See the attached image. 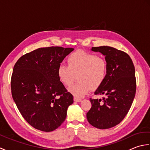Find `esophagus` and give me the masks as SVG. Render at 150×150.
<instances>
[{
	"label": "esophagus",
	"mask_w": 150,
	"mask_h": 150,
	"mask_svg": "<svg viewBox=\"0 0 150 150\" xmlns=\"http://www.w3.org/2000/svg\"><path fill=\"white\" fill-rule=\"evenodd\" d=\"M73 100H74L75 102H77V103H80V102H81V98H77V97H74V98H73Z\"/></svg>",
	"instance_id": "obj_1"
}]
</instances>
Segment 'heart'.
<instances>
[{
	"label": "heart",
	"instance_id": "heart-1",
	"mask_svg": "<svg viewBox=\"0 0 150 150\" xmlns=\"http://www.w3.org/2000/svg\"><path fill=\"white\" fill-rule=\"evenodd\" d=\"M68 66L60 64L57 73L60 82L69 86L77 75V83L68 88L77 98L83 97L91 89L96 90L103 83L107 74V62L103 57L84 51L72 53L67 59Z\"/></svg>",
	"mask_w": 150,
	"mask_h": 150
}]
</instances>
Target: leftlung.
<instances>
[{"label": "left lung", "instance_id": "8db88e82", "mask_svg": "<svg viewBox=\"0 0 150 150\" xmlns=\"http://www.w3.org/2000/svg\"><path fill=\"white\" fill-rule=\"evenodd\" d=\"M95 52L105 57L107 74L95 95H104L101 99L90 98L91 108L86 114L91 125L98 129H108L117 125L128 113L136 92L135 67L125 52L110 46L93 47Z\"/></svg>", "mask_w": 150, "mask_h": 150}]
</instances>
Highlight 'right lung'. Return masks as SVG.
<instances>
[{"instance_id": "add662e5", "label": "right lung", "mask_w": 150, "mask_h": 150, "mask_svg": "<svg viewBox=\"0 0 150 150\" xmlns=\"http://www.w3.org/2000/svg\"><path fill=\"white\" fill-rule=\"evenodd\" d=\"M71 47H41L25 54L14 66L11 81L13 100L24 119L34 128L52 132L65 120L73 103L57 73Z\"/></svg>"}]
</instances>
